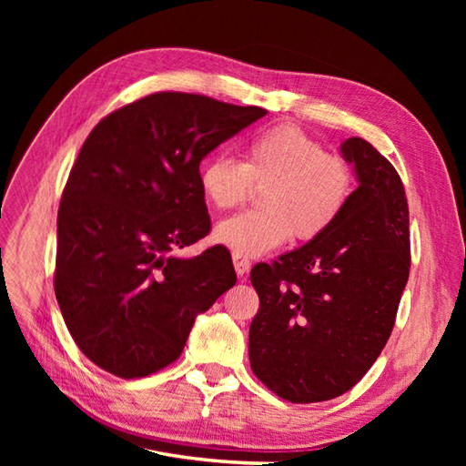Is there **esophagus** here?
<instances>
[{
	"label": "esophagus",
	"instance_id": "esophagus-1",
	"mask_svg": "<svg viewBox=\"0 0 466 466\" xmlns=\"http://www.w3.org/2000/svg\"><path fill=\"white\" fill-rule=\"evenodd\" d=\"M233 266H235V272L238 278H245L250 270V260L238 257V255H233Z\"/></svg>",
	"mask_w": 466,
	"mask_h": 466
}]
</instances>
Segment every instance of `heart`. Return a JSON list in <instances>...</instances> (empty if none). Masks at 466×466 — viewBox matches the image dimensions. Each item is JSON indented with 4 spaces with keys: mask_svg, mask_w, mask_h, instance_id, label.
<instances>
[{
    "mask_svg": "<svg viewBox=\"0 0 466 466\" xmlns=\"http://www.w3.org/2000/svg\"><path fill=\"white\" fill-rule=\"evenodd\" d=\"M252 187L264 188L262 209L223 219L214 231L219 245L248 258L286 245L291 235L301 243L322 237L354 194V175L298 126L279 124L248 139L243 163L211 155L200 165L198 188L214 209L241 206Z\"/></svg>",
    "mask_w": 466,
    "mask_h": 466,
    "instance_id": "b5f03b06",
    "label": "heart"
}]
</instances>
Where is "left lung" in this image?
<instances>
[{"label":"left lung","instance_id":"left-lung-1","mask_svg":"<svg viewBox=\"0 0 466 466\" xmlns=\"http://www.w3.org/2000/svg\"><path fill=\"white\" fill-rule=\"evenodd\" d=\"M342 159L358 188L322 237L250 270L260 309L248 360L289 402H320L354 387L385 348L410 270L408 204L394 167L348 137Z\"/></svg>","mask_w":466,"mask_h":466}]
</instances>
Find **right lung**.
<instances>
[{
  "instance_id": "right-lung-1",
  "label": "right lung",
  "mask_w": 466,
  "mask_h": 466,
  "mask_svg": "<svg viewBox=\"0 0 466 466\" xmlns=\"http://www.w3.org/2000/svg\"><path fill=\"white\" fill-rule=\"evenodd\" d=\"M266 115L202 95L155 93L98 122L58 209L54 291L66 327L122 379L173 363L196 317L235 286L225 248L185 258L209 231L202 159Z\"/></svg>"
}]
</instances>
